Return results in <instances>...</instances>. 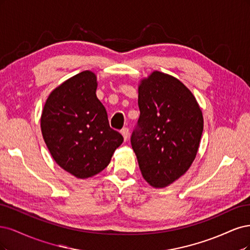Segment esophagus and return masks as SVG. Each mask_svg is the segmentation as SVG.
<instances>
[{"label": "esophagus", "instance_id": "esophagus-1", "mask_svg": "<svg viewBox=\"0 0 250 250\" xmlns=\"http://www.w3.org/2000/svg\"><path fill=\"white\" fill-rule=\"evenodd\" d=\"M122 135L124 136L125 141H126L127 138H128V128L127 127H124L123 128V130H122Z\"/></svg>", "mask_w": 250, "mask_h": 250}]
</instances>
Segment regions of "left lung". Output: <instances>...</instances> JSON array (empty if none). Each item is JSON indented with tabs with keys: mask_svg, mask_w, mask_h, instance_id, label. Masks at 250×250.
I'll use <instances>...</instances> for the list:
<instances>
[{
	"mask_svg": "<svg viewBox=\"0 0 250 250\" xmlns=\"http://www.w3.org/2000/svg\"><path fill=\"white\" fill-rule=\"evenodd\" d=\"M140 116L131 143L150 186L164 188L194 161L204 117L194 95L180 80L154 71L138 87Z\"/></svg>",
	"mask_w": 250,
	"mask_h": 250,
	"instance_id": "1",
	"label": "left lung"
}]
</instances>
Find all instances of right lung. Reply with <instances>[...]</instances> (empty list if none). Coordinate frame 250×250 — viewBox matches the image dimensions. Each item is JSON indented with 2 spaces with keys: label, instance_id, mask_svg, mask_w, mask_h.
Listing matches in <instances>:
<instances>
[{
  "label": "right lung",
  "instance_id": "1",
  "mask_svg": "<svg viewBox=\"0 0 250 250\" xmlns=\"http://www.w3.org/2000/svg\"><path fill=\"white\" fill-rule=\"evenodd\" d=\"M96 88V76L90 70L71 77L51 92L40 119L55 162L78 179L104 170L124 141L122 134L110 127Z\"/></svg>",
  "mask_w": 250,
  "mask_h": 250
}]
</instances>
